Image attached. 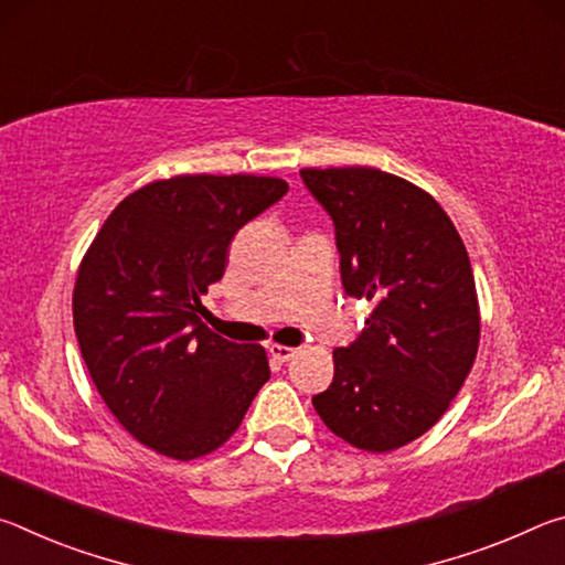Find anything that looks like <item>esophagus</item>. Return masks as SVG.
<instances>
[{
    "label": "esophagus",
    "instance_id": "1",
    "mask_svg": "<svg viewBox=\"0 0 565 565\" xmlns=\"http://www.w3.org/2000/svg\"><path fill=\"white\" fill-rule=\"evenodd\" d=\"M269 356L271 359H276V361H291L294 356H296V349H291V347H281V343H269Z\"/></svg>",
    "mask_w": 565,
    "mask_h": 565
}]
</instances>
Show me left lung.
<instances>
[{"instance_id":"left-lung-1","label":"left lung","mask_w":565,"mask_h":565,"mask_svg":"<svg viewBox=\"0 0 565 565\" xmlns=\"http://www.w3.org/2000/svg\"><path fill=\"white\" fill-rule=\"evenodd\" d=\"M327 209L349 296L374 311L333 351V381L313 408L371 454L424 436L451 406L481 339L476 281L456 226L431 194L371 167L301 169Z\"/></svg>"}]
</instances>
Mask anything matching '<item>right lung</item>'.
Masks as SVG:
<instances>
[{
  "mask_svg": "<svg viewBox=\"0 0 565 565\" xmlns=\"http://www.w3.org/2000/svg\"><path fill=\"white\" fill-rule=\"evenodd\" d=\"M286 191L254 174L151 181L84 254L72 296L82 359L119 424L161 456L216 451L271 376L264 347L226 341L199 311L234 234Z\"/></svg>",
  "mask_w": 565,
  "mask_h": 565,
  "instance_id": "obj_1",
  "label": "right lung"
}]
</instances>
